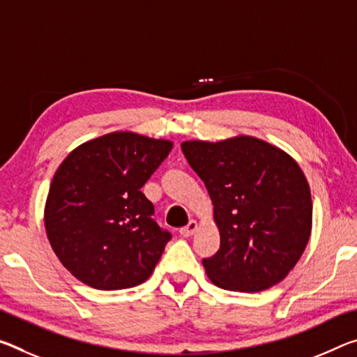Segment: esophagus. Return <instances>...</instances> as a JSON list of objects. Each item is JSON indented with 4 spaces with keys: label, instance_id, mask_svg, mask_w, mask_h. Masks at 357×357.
I'll use <instances>...</instances> for the list:
<instances>
[{
    "label": "esophagus",
    "instance_id": "1",
    "mask_svg": "<svg viewBox=\"0 0 357 357\" xmlns=\"http://www.w3.org/2000/svg\"><path fill=\"white\" fill-rule=\"evenodd\" d=\"M199 229V224H197V220H189V224L185 225V227H183L179 230V234L183 236H190L195 234V230Z\"/></svg>",
    "mask_w": 357,
    "mask_h": 357
}]
</instances>
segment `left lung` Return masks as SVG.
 <instances>
[{"instance_id": "left-lung-1", "label": "left lung", "mask_w": 357, "mask_h": 357, "mask_svg": "<svg viewBox=\"0 0 357 357\" xmlns=\"http://www.w3.org/2000/svg\"><path fill=\"white\" fill-rule=\"evenodd\" d=\"M214 205L220 246L203 267L222 289L257 292L286 278L311 231L310 185L301 167L252 137L181 144Z\"/></svg>"}]
</instances>
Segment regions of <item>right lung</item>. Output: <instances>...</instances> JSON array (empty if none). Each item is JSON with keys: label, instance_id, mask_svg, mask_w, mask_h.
Segmentation results:
<instances>
[{"label": "right lung", "instance_id": "1", "mask_svg": "<svg viewBox=\"0 0 357 357\" xmlns=\"http://www.w3.org/2000/svg\"><path fill=\"white\" fill-rule=\"evenodd\" d=\"M173 144L117 132L68 155L50 184L47 238L56 257L84 284L128 289L149 278L172 231L154 219L141 188Z\"/></svg>", "mask_w": 357, "mask_h": 357}]
</instances>
